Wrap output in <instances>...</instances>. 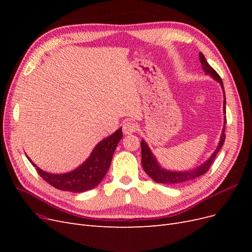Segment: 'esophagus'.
I'll use <instances>...</instances> for the list:
<instances>
[{"label":"esophagus","instance_id":"esophagus-1","mask_svg":"<svg viewBox=\"0 0 252 252\" xmlns=\"http://www.w3.org/2000/svg\"><path fill=\"white\" fill-rule=\"evenodd\" d=\"M138 130V125H136L134 122L127 121L123 124V132L124 134H130Z\"/></svg>","mask_w":252,"mask_h":252}]
</instances>
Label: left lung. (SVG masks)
Instances as JSON below:
<instances>
[{"mask_svg": "<svg viewBox=\"0 0 252 252\" xmlns=\"http://www.w3.org/2000/svg\"><path fill=\"white\" fill-rule=\"evenodd\" d=\"M200 58V62L202 64L203 70L205 71L206 74H209L211 78L215 79L216 81H218L220 86H222L223 89V94H224V114H226V97H225V91H224V86H223V82L222 79H220V75L218 74V72L213 69V68L207 63L205 57L203 56V53L200 52L199 55ZM224 127L222 130V135H220V143L218 145L217 149L215 150V152L211 155V157L206 161L205 163H203L201 166L196 167L195 169L189 170V171H171V170H167L162 168L159 164L158 163L157 158H155V156L152 155V152L150 150V148L148 147L147 143L145 142L144 140H142L141 142V148H142V166L149 177L156 181L157 183H161V184H181V183H186L189 181H193L194 179H197L201 175H203L204 173H206L208 171V169L210 168L211 164L215 161V158L218 155V152L220 151V149L222 148V146L224 145L225 142V125H226V116H224Z\"/></svg>", "mask_w": 252, "mask_h": 252, "instance_id": "obj_1", "label": "left lung"}]
</instances>
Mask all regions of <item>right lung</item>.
<instances>
[{
  "label": "right lung",
  "mask_w": 252,
  "mask_h": 252,
  "mask_svg": "<svg viewBox=\"0 0 252 252\" xmlns=\"http://www.w3.org/2000/svg\"><path fill=\"white\" fill-rule=\"evenodd\" d=\"M122 138L123 133H122V128H120L108 138L98 143L91 152L90 157L78 168L67 173L53 174L43 171L32 163V159L27 158L35 167L37 173L51 186L65 191L84 192L97 186L104 179L110 167L113 152Z\"/></svg>",
  "instance_id": "right-lung-1"
}]
</instances>
